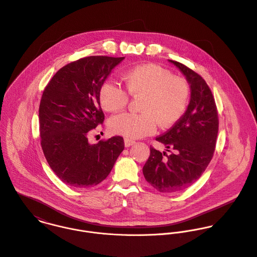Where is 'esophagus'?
<instances>
[{
    "label": "esophagus",
    "mask_w": 257,
    "mask_h": 257,
    "mask_svg": "<svg viewBox=\"0 0 257 257\" xmlns=\"http://www.w3.org/2000/svg\"><path fill=\"white\" fill-rule=\"evenodd\" d=\"M135 144H136V142L133 141V140H128V139H125V140H124V147H125V148H130V147L134 146Z\"/></svg>",
    "instance_id": "34e87169"
}]
</instances>
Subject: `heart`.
<instances>
[{
  "label": "heart",
  "instance_id": "b5f03b06",
  "mask_svg": "<svg viewBox=\"0 0 257 257\" xmlns=\"http://www.w3.org/2000/svg\"><path fill=\"white\" fill-rule=\"evenodd\" d=\"M123 82L131 95L144 96L140 107L143 112L112 116L108 127L114 135L127 139L153 135L159 123L164 128L176 123L187 108L190 95L187 82L158 65L138 66L124 74ZM127 92L112 82L103 83L98 92L101 107L108 112L122 110L128 102Z\"/></svg>",
  "mask_w": 257,
  "mask_h": 257
}]
</instances>
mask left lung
Wrapping results in <instances>:
<instances>
[{
  "label": "left lung",
  "mask_w": 257,
  "mask_h": 257,
  "mask_svg": "<svg viewBox=\"0 0 257 257\" xmlns=\"http://www.w3.org/2000/svg\"><path fill=\"white\" fill-rule=\"evenodd\" d=\"M185 77L190 100L182 117L156 140L173 153L151 148L143 168L147 181L161 192H178L194 183L210 163L218 133L215 101L205 81L184 65L171 61Z\"/></svg>",
  "instance_id": "1"
}]
</instances>
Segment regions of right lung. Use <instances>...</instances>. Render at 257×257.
<instances>
[{"instance_id":"1","label":"right lung","mask_w":257,"mask_h":257,"mask_svg":"<svg viewBox=\"0 0 257 257\" xmlns=\"http://www.w3.org/2000/svg\"><path fill=\"white\" fill-rule=\"evenodd\" d=\"M124 58L92 56L68 64L46 86L39 108L41 145L55 174L73 187L101 182L124 149L121 137L90 145L89 131L103 122L98 92Z\"/></svg>"}]
</instances>
